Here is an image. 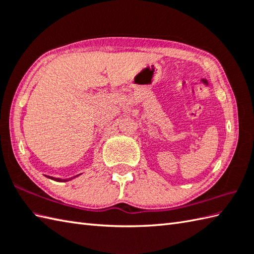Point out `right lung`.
<instances>
[{"label": "right lung", "instance_id": "add662e5", "mask_svg": "<svg viewBox=\"0 0 254 254\" xmlns=\"http://www.w3.org/2000/svg\"><path fill=\"white\" fill-rule=\"evenodd\" d=\"M48 178H50V179H52V180H56V181H67V180H62V179H59V178H53V177H49V176H47ZM75 177H77V176H75ZM74 177V178H75ZM71 179H73V178H71ZM71 179H68V180H71Z\"/></svg>", "mask_w": 254, "mask_h": 254}]
</instances>
